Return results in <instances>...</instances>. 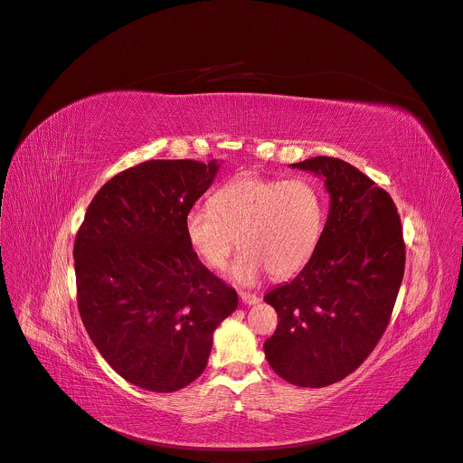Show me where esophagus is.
Masks as SVG:
<instances>
[{"instance_id": "1", "label": "esophagus", "mask_w": 463, "mask_h": 463, "mask_svg": "<svg viewBox=\"0 0 463 463\" xmlns=\"http://www.w3.org/2000/svg\"><path fill=\"white\" fill-rule=\"evenodd\" d=\"M240 300H241V304L253 306V304H257V302H259V297H257V295H253V293H240Z\"/></svg>"}]
</instances>
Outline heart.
Segmentation results:
<instances>
[{
	"instance_id": "b5f03b06",
	"label": "heart",
	"mask_w": 463,
	"mask_h": 463,
	"mask_svg": "<svg viewBox=\"0 0 463 463\" xmlns=\"http://www.w3.org/2000/svg\"><path fill=\"white\" fill-rule=\"evenodd\" d=\"M212 203L187 210L185 238L213 270L225 269L240 240L244 250L232 276L241 283L269 270L276 278L298 272L323 231V194L306 176H240L219 189Z\"/></svg>"
}]
</instances>
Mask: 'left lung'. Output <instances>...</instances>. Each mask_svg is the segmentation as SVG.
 Here are the masks:
<instances>
[{"mask_svg": "<svg viewBox=\"0 0 463 463\" xmlns=\"http://www.w3.org/2000/svg\"><path fill=\"white\" fill-rule=\"evenodd\" d=\"M325 178L330 212L300 274L264 297L278 328L266 360L290 384L321 388L353 373L383 337L405 270V241L391 194L347 161L290 165Z\"/></svg>", "mask_w": 463, "mask_h": 463, "instance_id": "left-lung-1", "label": "left lung"}]
</instances>
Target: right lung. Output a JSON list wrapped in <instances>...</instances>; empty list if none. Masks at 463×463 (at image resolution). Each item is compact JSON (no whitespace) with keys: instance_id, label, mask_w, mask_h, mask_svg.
Returning <instances> with one entry per match:
<instances>
[{"instance_id":"1","label":"right lung","mask_w":463,"mask_h":463,"mask_svg":"<svg viewBox=\"0 0 463 463\" xmlns=\"http://www.w3.org/2000/svg\"><path fill=\"white\" fill-rule=\"evenodd\" d=\"M217 168L193 159L126 168L97 191L75 238L84 328L109 366L144 391L175 392L197 379L213 330L238 306L184 229Z\"/></svg>"}]
</instances>
